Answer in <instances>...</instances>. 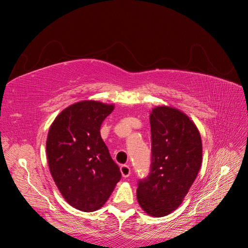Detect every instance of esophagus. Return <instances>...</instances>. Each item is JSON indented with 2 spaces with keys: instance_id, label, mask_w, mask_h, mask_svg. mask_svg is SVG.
<instances>
[{
  "instance_id": "34e87169",
  "label": "esophagus",
  "mask_w": 248,
  "mask_h": 248,
  "mask_svg": "<svg viewBox=\"0 0 248 248\" xmlns=\"http://www.w3.org/2000/svg\"><path fill=\"white\" fill-rule=\"evenodd\" d=\"M120 170H121V174L124 178H128L130 176V168L127 164H122L121 168H120Z\"/></svg>"
}]
</instances>
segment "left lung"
Returning <instances> with one entry per match:
<instances>
[{"instance_id":"left-lung-1","label":"left lung","mask_w":248,"mask_h":248,"mask_svg":"<svg viewBox=\"0 0 248 248\" xmlns=\"http://www.w3.org/2000/svg\"><path fill=\"white\" fill-rule=\"evenodd\" d=\"M152 138L151 171L140 180L137 199L153 217L171 213L182 204L202 166L201 134L180 109L158 106L150 112Z\"/></svg>"}]
</instances>
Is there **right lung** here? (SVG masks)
Returning a JSON list of instances; mask_svg holds the SVG:
<instances>
[{"label":"right lung","mask_w":248,"mask_h":248,"mask_svg":"<svg viewBox=\"0 0 248 248\" xmlns=\"http://www.w3.org/2000/svg\"><path fill=\"white\" fill-rule=\"evenodd\" d=\"M114 104L82 100L63 109L51 123L46 156L52 179L70 206L93 212L106 204L121 171L100 136Z\"/></svg>","instance_id":"1"}]
</instances>
